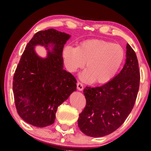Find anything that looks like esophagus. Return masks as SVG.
I'll use <instances>...</instances> for the list:
<instances>
[{"instance_id":"34e87169","label":"esophagus","mask_w":151,"mask_h":151,"mask_svg":"<svg viewBox=\"0 0 151 151\" xmlns=\"http://www.w3.org/2000/svg\"><path fill=\"white\" fill-rule=\"evenodd\" d=\"M83 88H84L83 84L81 83L80 82H78V83H77V88H78V89L79 91H82V90H83Z\"/></svg>"}]
</instances>
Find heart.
I'll return each instance as SVG.
<instances>
[{
	"label": "heart",
	"instance_id": "heart-1",
	"mask_svg": "<svg viewBox=\"0 0 151 151\" xmlns=\"http://www.w3.org/2000/svg\"><path fill=\"white\" fill-rule=\"evenodd\" d=\"M65 67L69 72L84 67L82 78L97 84L106 83L114 77L124 58L122 46L109 41L93 39L82 42L78 47L66 46L63 51Z\"/></svg>",
	"mask_w": 151,
	"mask_h": 151
}]
</instances>
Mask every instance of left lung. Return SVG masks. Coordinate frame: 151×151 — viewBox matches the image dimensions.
I'll use <instances>...</instances> for the list:
<instances>
[{"mask_svg": "<svg viewBox=\"0 0 151 151\" xmlns=\"http://www.w3.org/2000/svg\"><path fill=\"white\" fill-rule=\"evenodd\" d=\"M126 57L123 69L113 80L84 89L86 103L78 124L85 135L100 137L111 134L131 112L139 91L140 73L137 55L129 44Z\"/></svg>", "mask_w": 151, "mask_h": 151, "instance_id": "1", "label": "left lung"}]
</instances>
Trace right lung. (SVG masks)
<instances>
[{
  "mask_svg": "<svg viewBox=\"0 0 151 151\" xmlns=\"http://www.w3.org/2000/svg\"><path fill=\"white\" fill-rule=\"evenodd\" d=\"M69 38L53 29L39 31L20 58L13 79L14 102L18 115L31 125L53 124L58 107L76 90L75 77L63 69V47ZM37 44L48 50L47 58L36 54Z\"/></svg>",
  "mask_w": 151,
  "mask_h": 151,
  "instance_id": "obj_1",
  "label": "right lung"
}]
</instances>
